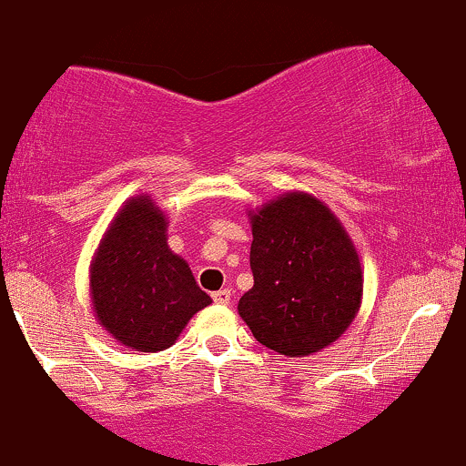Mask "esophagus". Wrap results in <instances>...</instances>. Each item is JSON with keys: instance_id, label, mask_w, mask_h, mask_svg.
Listing matches in <instances>:
<instances>
[{"instance_id": "1", "label": "esophagus", "mask_w": 466, "mask_h": 466, "mask_svg": "<svg viewBox=\"0 0 466 466\" xmlns=\"http://www.w3.org/2000/svg\"><path fill=\"white\" fill-rule=\"evenodd\" d=\"M229 290H217V292H212V299H214V303H220V306H228L229 303Z\"/></svg>"}]
</instances>
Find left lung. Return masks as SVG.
<instances>
[{
	"label": "left lung",
	"mask_w": 466,
	"mask_h": 466,
	"mask_svg": "<svg viewBox=\"0 0 466 466\" xmlns=\"http://www.w3.org/2000/svg\"><path fill=\"white\" fill-rule=\"evenodd\" d=\"M254 286L238 315L258 344L303 357L339 339L364 292L349 232L319 198L288 192L249 214Z\"/></svg>",
	"instance_id": "obj_1"
}]
</instances>
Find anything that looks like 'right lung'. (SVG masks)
Returning <instances> with one entry per match:
<instances>
[{"instance_id": "1", "label": "right lung", "mask_w": 466, "mask_h": 466, "mask_svg": "<svg viewBox=\"0 0 466 466\" xmlns=\"http://www.w3.org/2000/svg\"><path fill=\"white\" fill-rule=\"evenodd\" d=\"M91 301L100 326L127 349H169L212 303L187 261L167 246V218L149 196L122 205L91 261Z\"/></svg>"}]
</instances>
